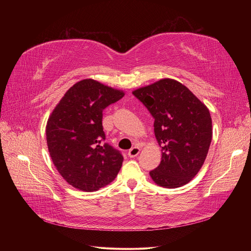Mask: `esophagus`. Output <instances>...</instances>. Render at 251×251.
Returning a JSON list of instances; mask_svg holds the SVG:
<instances>
[{
  "instance_id": "34e87169",
  "label": "esophagus",
  "mask_w": 251,
  "mask_h": 251,
  "mask_svg": "<svg viewBox=\"0 0 251 251\" xmlns=\"http://www.w3.org/2000/svg\"><path fill=\"white\" fill-rule=\"evenodd\" d=\"M139 152H140V149L137 148V147H134V148H132L128 151V155L130 157H135Z\"/></svg>"
}]
</instances>
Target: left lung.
Wrapping results in <instances>:
<instances>
[{"label": "left lung", "instance_id": "left-lung-1", "mask_svg": "<svg viewBox=\"0 0 251 251\" xmlns=\"http://www.w3.org/2000/svg\"><path fill=\"white\" fill-rule=\"evenodd\" d=\"M132 94L154 119L162 161L150 175L157 185H185L201 169L212 142V118L205 104L182 83L164 78Z\"/></svg>", "mask_w": 251, "mask_h": 251}]
</instances>
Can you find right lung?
I'll return each instance as SVG.
<instances>
[{
	"instance_id": "1",
	"label": "right lung",
	"mask_w": 251,
	"mask_h": 251,
	"mask_svg": "<svg viewBox=\"0 0 251 251\" xmlns=\"http://www.w3.org/2000/svg\"><path fill=\"white\" fill-rule=\"evenodd\" d=\"M122 90L83 79L70 87L47 123L51 161L73 187L96 191L110 184L123 163L121 152L104 142L102 111L124 97Z\"/></svg>"
}]
</instances>
